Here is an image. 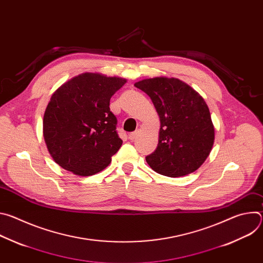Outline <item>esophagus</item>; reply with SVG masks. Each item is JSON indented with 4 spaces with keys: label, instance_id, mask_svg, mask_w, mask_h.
<instances>
[{
    "label": "esophagus",
    "instance_id": "34e87169",
    "mask_svg": "<svg viewBox=\"0 0 263 263\" xmlns=\"http://www.w3.org/2000/svg\"><path fill=\"white\" fill-rule=\"evenodd\" d=\"M137 135H138V131H135V132L130 133V134H129V136H128V138H129L130 140H134V139H136Z\"/></svg>",
    "mask_w": 263,
    "mask_h": 263
}]
</instances>
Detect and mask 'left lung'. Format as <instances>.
<instances>
[{"instance_id": "1", "label": "left lung", "mask_w": 263, "mask_h": 263, "mask_svg": "<svg viewBox=\"0 0 263 263\" xmlns=\"http://www.w3.org/2000/svg\"><path fill=\"white\" fill-rule=\"evenodd\" d=\"M134 86L151 98L160 119L158 145L145 157L156 173L182 177L197 171L213 145L214 128L204 99L175 78L144 79Z\"/></svg>"}]
</instances>
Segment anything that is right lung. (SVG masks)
<instances>
[{"instance_id": "right-lung-1", "label": "right lung", "mask_w": 263, "mask_h": 263, "mask_svg": "<svg viewBox=\"0 0 263 263\" xmlns=\"http://www.w3.org/2000/svg\"><path fill=\"white\" fill-rule=\"evenodd\" d=\"M125 79L85 72L61 85L44 117V137L54 161L79 176L104 170L121 147L111 97Z\"/></svg>"}]
</instances>
